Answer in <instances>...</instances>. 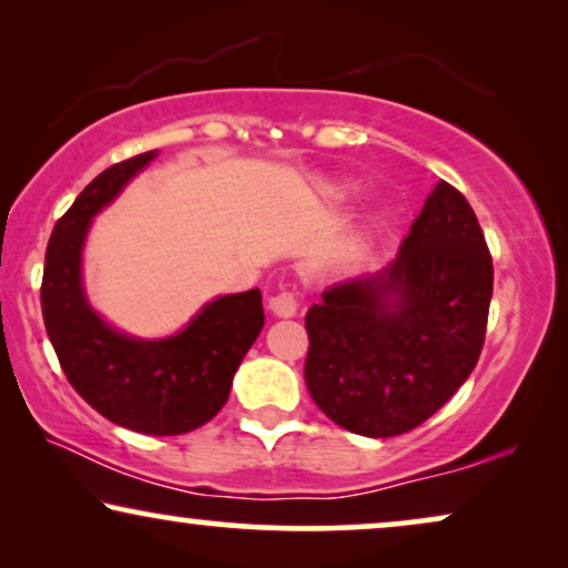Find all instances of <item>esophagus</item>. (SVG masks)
Segmentation results:
<instances>
[{"label":"esophagus","instance_id":"34e87169","mask_svg":"<svg viewBox=\"0 0 568 568\" xmlns=\"http://www.w3.org/2000/svg\"><path fill=\"white\" fill-rule=\"evenodd\" d=\"M268 307H271V313L278 315V317H292L294 313H297L300 300H297V294H294V292L284 290V292H276L274 297L268 300Z\"/></svg>","mask_w":568,"mask_h":568}]
</instances>
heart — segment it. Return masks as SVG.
<instances>
[{
	"label": "heart",
	"instance_id": "heart-1",
	"mask_svg": "<svg viewBox=\"0 0 568 568\" xmlns=\"http://www.w3.org/2000/svg\"><path fill=\"white\" fill-rule=\"evenodd\" d=\"M348 193H352V189H338V191H336V196H338V199H346Z\"/></svg>",
	"mask_w": 568,
	"mask_h": 568
}]
</instances>
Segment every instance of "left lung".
Returning <instances> with one entry per match:
<instances>
[{"label": "left lung", "mask_w": 568, "mask_h": 568, "mask_svg": "<svg viewBox=\"0 0 568 568\" xmlns=\"http://www.w3.org/2000/svg\"><path fill=\"white\" fill-rule=\"evenodd\" d=\"M494 263L468 201L439 181L398 258L348 278L307 310V390L331 422L364 437L416 429L478 364Z\"/></svg>", "instance_id": "8db88e82"}]
</instances>
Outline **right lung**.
Returning <instances> with one entry per match:
<instances>
[{"label": "right lung", "mask_w": 568, "mask_h": 568, "mask_svg": "<svg viewBox=\"0 0 568 568\" xmlns=\"http://www.w3.org/2000/svg\"><path fill=\"white\" fill-rule=\"evenodd\" d=\"M154 158L158 150L103 170L57 222L45 247L41 307L45 333L74 390L108 422L170 437L220 414L266 317L258 290L224 294L175 336L142 341L113 331L90 307L82 290V245L92 216Z\"/></svg>", "instance_id": "add662e5"}]
</instances>
